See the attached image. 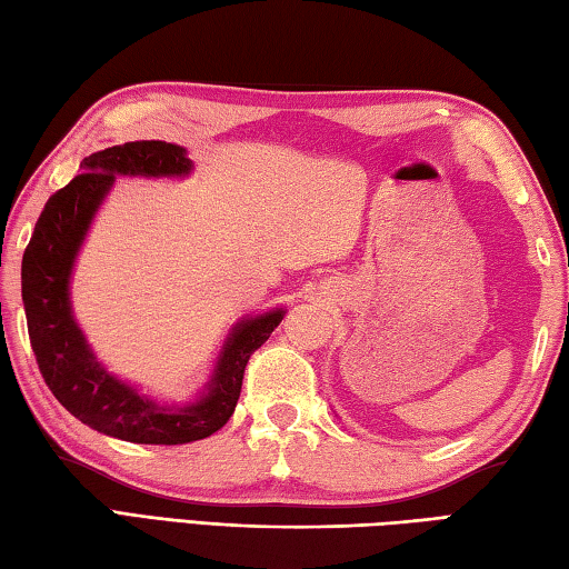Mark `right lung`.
<instances>
[{"label": "right lung", "instance_id": "1", "mask_svg": "<svg viewBox=\"0 0 569 569\" xmlns=\"http://www.w3.org/2000/svg\"><path fill=\"white\" fill-rule=\"evenodd\" d=\"M187 150L164 140H136L88 154L81 174L49 197L21 261V300L43 382L91 429L132 443H189L227 425L239 402L251 355L271 338L286 308L241 318L221 345L204 389L189 402L164 405L120 380L96 358L71 303V276L98 209L116 177H189Z\"/></svg>", "mask_w": 569, "mask_h": 569}]
</instances>
